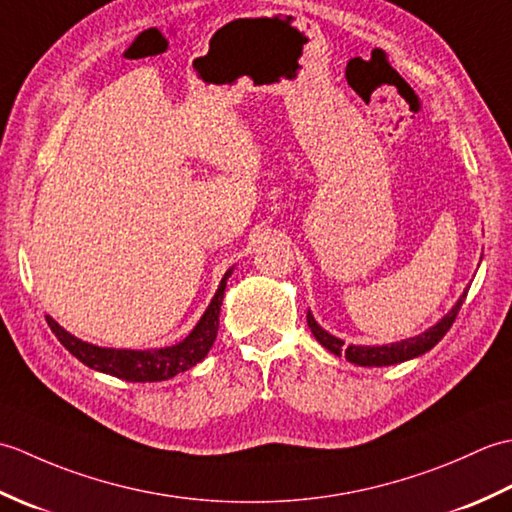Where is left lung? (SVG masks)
<instances>
[{"label":"left lung","instance_id":"obj_1","mask_svg":"<svg viewBox=\"0 0 512 512\" xmlns=\"http://www.w3.org/2000/svg\"><path fill=\"white\" fill-rule=\"evenodd\" d=\"M464 299H466V290L462 292L458 303L451 308V312L444 314V317L436 325H433V328H429L427 332H422L418 336H411V339L391 343V345H347L345 347V343L341 339H336V336H332L330 332H325L321 325L314 321L310 310H308V325L314 334V339H317L325 347V350H330L332 354H336V356L343 354L347 361L354 365H361V367H385V365H396L402 361H409V358H416V356H422L424 352H429L431 347L449 332L455 317H458Z\"/></svg>","mask_w":512,"mask_h":512}]
</instances>
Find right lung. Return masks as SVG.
I'll use <instances>...</instances> for the list:
<instances>
[{"instance_id":"right-lung-1","label":"right lung","mask_w":512,"mask_h":512,"mask_svg":"<svg viewBox=\"0 0 512 512\" xmlns=\"http://www.w3.org/2000/svg\"><path fill=\"white\" fill-rule=\"evenodd\" d=\"M231 273L233 268H228L220 281V288H217L215 297L209 303V308H206L202 319L191 330L187 339L171 347H160V350H114V347H99L76 339L74 334L63 330L52 317H46V321L65 350L79 358L83 365L96 369V372L123 378L129 380V383L167 380L180 372H187V369L198 365L209 354L217 336V328H220V308L226 290V279L231 277Z\"/></svg>"}]
</instances>
